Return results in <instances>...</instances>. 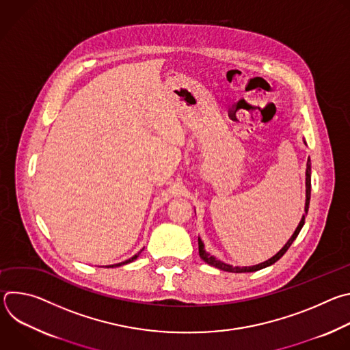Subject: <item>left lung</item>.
Segmentation results:
<instances>
[{
	"label": "left lung",
	"instance_id": "obj_1",
	"mask_svg": "<svg viewBox=\"0 0 350 350\" xmlns=\"http://www.w3.org/2000/svg\"><path fill=\"white\" fill-rule=\"evenodd\" d=\"M310 170H312V169H310V159H309V161H308V167H306V205H305V212H306V213H308V211H309L310 191H312V178H310V173H312V172H310ZM304 224H305V216L302 217L301 223H299L297 228L295 230V232L292 234V237L289 238V241L285 243V246L281 249V251H280L275 256H273L271 259H269V260L265 262V263H260V265H256V266H252V267H232V266H230V265H226V263L217 260L216 258H213V256H211L209 254L205 252L202 241L198 238L199 256H201V259H202L205 263H208V265H211V266H213V267H216V269H220V270H223V271H230V273H252V271H258V270H262V269H265V267H267V266L274 265L277 260H280V259L284 256V254L288 251L289 246L292 245V242H293L295 238L297 237V234L301 232Z\"/></svg>",
	"mask_w": 350,
	"mask_h": 350
}]
</instances>
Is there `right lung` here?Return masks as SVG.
Instances as JSON below:
<instances>
[{
	"label": "right lung",
	"instance_id": "right-lung-1",
	"mask_svg": "<svg viewBox=\"0 0 350 350\" xmlns=\"http://www.w3.org/2000/svg\"><path fill=\"white\" fill-rule=\"evenodd\" d=\"M141 252H138L137 255H134L131 259H129V260H126V262H122V263H118V265H112V266H108V267H116V266H123V265H127V263H130V262H133V260H135L137 258H138V255H139Z\"/></svg>",
	"mask_w": 350,
	"mask_h": 350
}]
</instances>
